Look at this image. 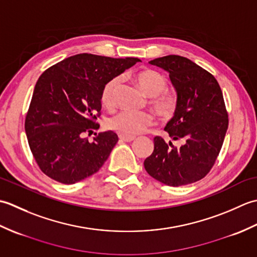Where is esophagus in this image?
Instances as JSON below:
<instances>
[{"instance_id":"obj_1","label":"esophagus","mask_w":257,"mask_h":257,"mask_svg":"<svg viewBox=\"0 0 257 257\" xmlns=\"http://www.w3.org/2000/svg\"><path fill=\"white\" fill-rule=\"evenodd\" d=\"M135 136H125V135H119V139L124 141V143H130V141L135 140Z\"/></svg>"}]
</instances>
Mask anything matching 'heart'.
Segmentation results:
<instances>
[{"label":"heart","mask_w":257,"mask_h":257,"mask_svg":"<svg viewBox=\"0 0 257 257\" xmlns=\"http://www.w3.org/2000/svg\"><path fill=\"white\" fill-rule=\"evenodd\" d=\"M137 84L147 96L149 105L161 119H170L178 108V96L168 90V80L154 69H144L135 75ZM121 84V77L114 76L103 85L100 100L107 108L116 105V95ZM154 123V116L147 111L121 110L107 119V127L121 135L134 136L143 133Z\"/></svg>","instance_id":"b5f03b06"}]
</instances>
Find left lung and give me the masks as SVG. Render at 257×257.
Listing matches in <instances>:
<instances>
[{
	"label": "left lung",
	"mask_w": 257,
	"mask_h": 257,
	"mask_svg": "<svg viewBox=\"0 0 257 257\" xmlns=\"http://www.w3.org/2000/svg\"><path fill=\"white\" fill-rule=\"evenodd\" d=\"M169 73L177 90L178 108L165 130L174 147L157 136L155 149L144 165L152 178L170 187L203 179L214 166L228 127L221 87L214 76L190 59L168 55L149 62Z\"/></svg>",
	"instance_id": "obj_1"
}]
</instances>
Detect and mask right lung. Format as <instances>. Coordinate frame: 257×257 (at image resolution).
I'll use <instances>...</instances> for the list:
<instances>
[{
    "label": "right lung",
    "mask_w": 257,
    "mask_h": 257,
    "mask_svg": "<svg viewBox=\"0 0 257 257\" xmlns=\"http://www.w3.org/2000/svg\"><path fill=\"white\" fill-rule=\"evenodd\" d=\"M139 58L77 54L53 65L35 85L25 118V133L42 172L64 184L96 173L118 143L113 132L86 135L99 128L101 89Z\"/></svg>",
    "instance_id": "1"
}]
</instances>
